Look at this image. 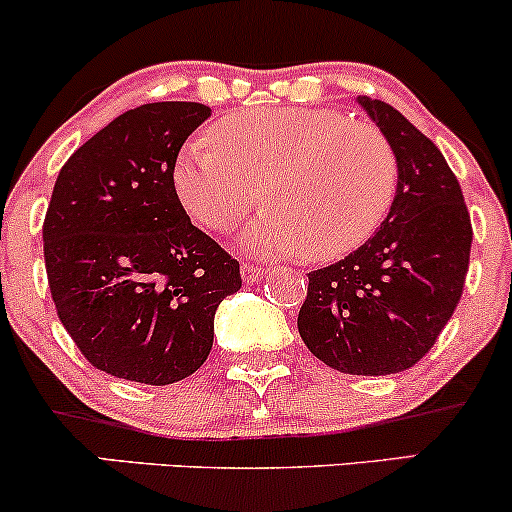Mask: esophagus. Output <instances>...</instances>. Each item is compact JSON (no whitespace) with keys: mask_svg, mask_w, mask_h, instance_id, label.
I'll list each match as a JSON object with an SVG mask.
<instances>
[{"mask_svg":"<svg viewBox=\"0 0 512 512\" xmlns=\"http://www.w3.org/2000/svg\"><path fill=\"white\" fill-rule=\"evenodd\" d=\"M240 272H243V279L245 281H260L267 276L269 269L262 267V264H252V262H243V267H240Z\"/></svg>","mask_w":512,"mask_h":512,"instance_id":"obj_1","label":"esophagus"}]
</instances>
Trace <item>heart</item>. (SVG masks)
Instances as JSON below:
<instances>
[{"instance_id": "obj_1", "label": "heart", "mask_w": 512, "mask_h": 512, "mask_svg": "<svg viewBox=\"0 0 512 512\" xmlns=\"http://www.w3.org/2000/svg\"><path fill=\"white\" fill-rule=\"evenodd\" d=\"M399 163L378 127L334 110L281 108L216 122L178 156L173 185L192 219L228 233L262 199L243 245L310 262L351 255L378 233L397 195Z\"/></svg>"}]
</instances>
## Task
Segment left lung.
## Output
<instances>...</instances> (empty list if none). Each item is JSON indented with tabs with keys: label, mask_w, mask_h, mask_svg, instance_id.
<instances>
[{
	"label": "left lung",
	"mask_w": 512,
	"mask_h": 512,
	"mask_svg": "<svg viewBox=\"0 0 512 512\" xmlns=\"http://www.w3.org/2000/svg\"><path fill=\"white\" fill-rule=\"evenodd\" d=\"M358 105L395 149L397 195L366 245L308 274L298 332L339 373L390 375L419 363L455 313L472 221L438 146L392 105L368 96Z\"/></svg>",
	"instance_id": "obj_1"
}]
</instances>
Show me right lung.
Instances as JSON below:
<instances>
[{
    "label": "right lung",
    "instance_id": "obj_1",
    "mask_svg": "<svg viewBox=\"0 0 512 512\" xmlns=\"http://www.w3.org/2000/svg\"><path fill=\"white\" fill-rule=\"evenodd\" d=\"M209 115L202 103L139 105L57 175L43 223L52 301L86 361L115 378L170 385L195 373L216 308L243 284L173 185L182 144Z\"/></svg>",
    "mask_w": 512,
    "mask_h": 512
}]
</instances>
